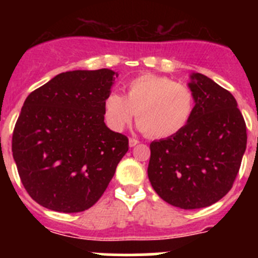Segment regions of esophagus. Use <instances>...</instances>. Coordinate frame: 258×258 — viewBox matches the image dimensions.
<instances>
[{"mask_svg": "<svg viewBox=\"0 0 258 258\" xmlns=\"http://www.w3.org/2000/svg\"><path fill=\"white\" fill-rule=\"evenodd\" d=\"M139 144H140V141L137 139H130L128 140L130 147H135V146H137Z\"/></svg>", "mask_w": 258, "mask_h": 258, "instance_id": "esophagus-1", "label": "esophagus"}]
</instances>
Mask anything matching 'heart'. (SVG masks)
<instances>
[{
  "instance_id": "b5f03b06",
  "label": "heart",
  "mask_w": 258,
  "mask_h": 258,
  "mask_svg": "<svg viewBox=\"0 0 258 258\" xmlns=\"http://www.w3.org/2000/svg\"><path fill=\"white\" fill-rule=\"evenodd\" d=\"M124 96L110 92L103 100L106 124L122 132L137 116L139 128L156 139L171 137L189 122L195 110L194 91L165 76L146 74L124 85Z\"/></svg>"
}]
</instances>
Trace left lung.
Instances as JSON below:
<instances>
[{"mask_svg":"<svg viewBox=\"0 0 258 258\" xmlns=\"http://www.w3.org/2000/svg\"><path fill=\"white\" fill-rule=\"evenodd\" d=\"M195 110L173 136L151 142L147 173L156 194L183 210L207 207L231 189L246 151V123L235 97L192 74Z\"/></svg>","mask_w":258,"mask_h":258,"instance_id":"8db88e82","label":"left lung"}]
</instances>
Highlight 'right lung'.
I'll use <instances>...</instances> for the list:
<instances>
[{"label":"right lung","instance_id":"add662e5","mask_svg":"<svg viewBox=\"0 0 258 258\" xmlns=\"http://www.w3.org/2000/svg\"><path fill=\"white\" fill-rule=\"evenodd\" d=\"M112 70L62 72L26 98L12 136V155L26 191L57 212L90 209L102 196L128 139L106 126L103 100Z\"/></svg>","mask_w":258,"mask_h":258}]
</instances>
